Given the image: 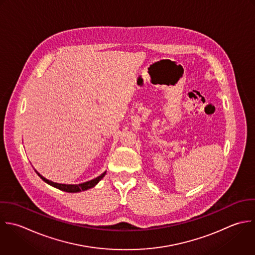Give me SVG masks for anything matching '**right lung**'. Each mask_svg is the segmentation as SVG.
<instances>
[{
	"mask_svg": "<svg viewBox=\"0 0 255 255\" xmlns=\"http://www.w3.org/2000/svg\"><path fill=\"white\" fill-rule=\"evenodd\" d=\"M35 173L38 175V177L44 181L46 184L60 190V191H63V192H66V193H78V192H81V191H86L88 189H91L93 188L94 186H96L98 184V182L105 176L106 172H104L103 174H101L100 176H98L97 178L93 179V180H90L88 182H85V183H82V184H78V185H65V184H57V183H53L51 181H48L47 179H45L44 177H42L39 173H37L35 171Z\"/></svg>",
	"mask_w": 255,
	"mask_h": 255,
	"instance_id": "right-lung-1",
	"label": "right lung"
}]
</instances>
